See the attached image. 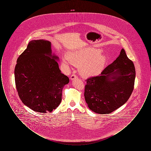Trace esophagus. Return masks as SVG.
<instances>
[{"instance_id":"1","label":"esophagus","mask_w":151,"mask_h":151,"mask_svg":"<svg viewBox=\"0 0 151 151\" xmlns=\"http://www.w3.org/2000/svg\"><path fill=\"white\" fill-rule=\"evenodd\" d=\"M77 78H78V76L75 74H72V75L71 76V77H70L71 80H73V79H76Z\"/></svg>"}]
</instances>
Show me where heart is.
<instances>
[{"mask_svg":"<svg viewBox=\"0 0 151 151\" xmlns=\"http://www.w3.org/2000/svg\"><path fill=\"white\" fill-rule=\"evenodd\" d=\"M101 51L93 47H88L67 54V59L62 60L65 67L72 65L80 67V72L84 77L94 76L102 71L106 63L105 57L100 54Z\"/></svg>","mask_w":151,"mask_h":151,"instance_id":"heart-1","label":"heart"}]
</instances>
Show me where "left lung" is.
<instances>
[{
  "label": "left lung",
  "instance_id": "obj_1",
  "mask_svg": "<svg viewBox=\"0 0 151 151\" xmlns=\"http://www.w3.org/2000/svg\"><path fill=\"white\" fill-rule=\"evenodd\" d=\"M135 68L122 49L120 55L99 76L86 79L84 97L88 108L109 114L124 104L134 90Z\"/></svg>",
  "mask_w": 151,
  "mask_h": 151
}]
</instances>
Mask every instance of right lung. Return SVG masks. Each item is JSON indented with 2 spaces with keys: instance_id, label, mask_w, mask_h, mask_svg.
Wrapping results in <instances>:
<instances>
[{
  "instance_id": "right-lung-1",
  "label": "right lung",
  "mask_w": 151,
  "mask_h": 151,
  "mask_svg": "<svg viewBox=\"0 0 151 151\" xmlns=\"http://www.w3.org/2000/svg\"><path fill=\"white\" fill-rule=\"evenodd\" d=\"M51 43L33 40L18 58L14 68L16 88L22 103L35 111L51 112L61 102L69 78L59 70Z\"/></svg>"
}]
</instances>
